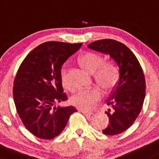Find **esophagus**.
<instances>
[{"label":"esophagus","mask_w":159,"mask_h":159,"mask_svg":"<svg viewBox=\"0 0 159 159\" xmlns=\"http://www.w3.org/2000/svg\"><path fill=\"white\" fill-rule=\"evenodd\" d=\"M81 112L85 116H90L93 113L91 111H86V110H81Z\"/></svg>","instance_id":"1"}]
</instances>
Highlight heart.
I'll use <instances>...</instances> for the list:
<instances>
[{
  "mask_svg": "<svg viewBox=\"0 0 159 159\" xmlns=\"http://www.w3.org/2000/svg\"><path fill=\"white\" fill-rule=\"evenodd\" d=\"M103 58L93 52H87L79 57L78 61L81 67L90 73H93V77L98 85L104 90L112 89L118 84L120 76L119 69L113 62H104ZM61 80L63 87L70 90L71 86L67 78L65 69L61 71ZM101 97V91L98 88L81 90L71 98L73 105L83 109H92Z\"/></svg>",
  "mask_w": 159,
  "mask_h": 159,
  "instance_id": "heart-1",
  "label": "heart"
}]
</instances>
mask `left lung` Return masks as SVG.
Instances as JSON below:
<instances>
[{
  "label": "left lung",
  "mask_w": 159,
  "mask_h": 159,
  "mask_svg": "<svg viewBox=\"0 0 159 159\" xmlns=\"http://www.w3.org/2000/svg\"><path fill=\"white\" fill-rule=\"evenodd\" d=\"M96 51L109 54L119 68V80L107 101L111 107L105 111L108 126L102 130L106 135L126 131L140 114L145 98V79L142 68L134 53L125 44L111 39L96 40L87 45Z\"/></svg>",
  "instance_id": "left-lung-1"
}]
</instances>
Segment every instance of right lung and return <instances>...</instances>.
Wrapping results in <instances>:
<instances>
[{
    "instance_id": "obj_1",
    "label": "right lung",
    "mask_w": 159,
    "mask_h": 159,
    "mask_svg": "<svg viewBox=\"0 0 159 159\" xmlns=\"http://www.w3.org/2000/svg\"><path fill=\"white\" fill-rule=\"evenodd\" d=\"M82 43L48 41L30 51L18 69L13 98L25 127L37 137L59 135L76 108L56 104L67 100L61 80L62 65Z\"/></svg>"
}]
</instances>
